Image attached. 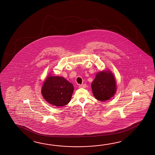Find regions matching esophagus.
I'll return each instance as SVG.
<instances>
[{"mask_svg":"<svg viewBox=\"0 0 155 155\" xmlns=\"http://www.w3.org/2000/svg\"><path fill=\"white\" fill-rule=\"evenodd\" d=\"M86 87H87V85H86V84H81V85H79V88H86Z\"/></svg>","mask_w":155,"mask_h":155,"instance_id":"esophagus-1","label":"esophagus"}]
</instances>
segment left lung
I'll use <instances>...</instances> for the list:
<instances>
[{
	"label": "left lung",
	"instance_id": "left-lung-1",
	"mask_svg": "<svg viewBox=\"0 0 155 155\" xmlns=\"http://www.w3.org/2000/svg\"><path fill=\"white\" fill-rule=\"evenodd\" d=\"M93 96L97 100L105 101L110 100L116 92V82L110 71L97 73L91 84Z\"/></svg>",
	"mask_w": 155,
	"mask_h": 155
}]
</instances>
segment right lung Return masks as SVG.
<instances>
[{
	"instance_id": "right-lung-1",
	"label": "right lung",
	"mask_w": 155,
	"mask_h": 155,
	"mask_svg": "<svg viewBox=\"0 0 155 155\" xmlns=\"http://www.w3.org/2000/svg\"><path fill=\"white\" fill-rule=\"evenodd\" d=\"M74 87L62 77L48 76L41 88L43 98L54 106L62 107L69 103Z\"/></svg>"
}]
</instances>
